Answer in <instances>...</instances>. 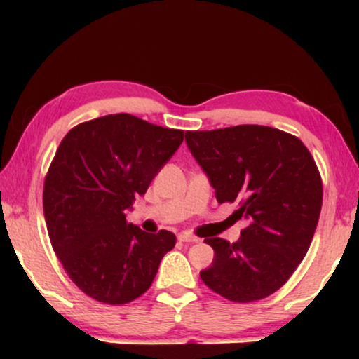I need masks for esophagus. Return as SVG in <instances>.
I'll list each match as a JSON object with an SVG mask.
<instances>
[{
	"label": "esophagus",
	"mask_w": 359,
	"mask_h": 359,
	"mask_svg": "<svg viewBox=\"0 0 359 359\" xmlns=\"http://www.w3.org/2000/svg\"><path fill=\"white\" fill-rule=\"evenodd\" d=\"M179 241L180 243H197V241H199V238L194 236V234L182 233V234H179Z\"/></svg>",
	"instance_id": "34e87169"
}]
</instances>
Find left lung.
I'll return each mask as SVG.
<instances>
[{"instance_id":"obj_1","label":"left lung","mask_w":359,"mask_h":359,"mask_svg":"<svg viewBox=\"0 0 359 359\" xmlns=\"http://www.w3.org/2000/svg\"><path fill=\"white\" fill-rule=\"evenodd\" d=\"M185 142L217 203H238L236 214L248 219L236 243L205 238L214 259L201 278L231 302L269 297L306 257L319 221L323 180L311 151L294 135L262 125L187 131Z\"/></svg>"}]
</instances>
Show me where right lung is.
<instances>
[{
	"instance_id": "add662e5",
	"label": "right lung",
	"mask_w": 359,
	"mask_h": 359,
	"mask_svg": "<svg viewBox=\"0 0 359 359\" xmlns=\"http://www.w3.org/2000/svg\"><path fill=\"white\" fill-rule=\"evenodd\" d=\"M182 140V130L119 113L81 123L60 142L43 182L45 222L65 273L90 299H138L175 246L174 233L142 231L126 211Z\"/></svg>"
}]
</instances>
